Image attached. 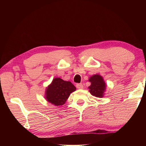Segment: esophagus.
<instances>
[{"instance_id": "esophagus-1", "label": "esophagus", "mask_w": 146, "mask_h": 146, "mask_svg": "<svg viewBox=\"0 0 146 146\" xmlns=\"http://www.w3.org/2000/svg\"><path fill=\"white\" fill-rule=\"evenodd\" d=\"M76 88L78 89H83V85L82 83H78V84L76 85Z\"/></svg>"}]
</instances>
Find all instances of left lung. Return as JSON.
I'll return each instance as SVG.
<instances>
[{"label":"left lung","mask_w":146,"mask_h":146,"mask_svg":"<svg viewBox=\"0 0 146 146\" xmlns=\"http://www.w3.org/2000/svg\"><path fill=\"white\" fill-rule=\"evenodd\" d=\"M91 85L88 86L89 92L96 97H103L105 90V83L102 77L99 75H95L89 79Z\"/></svg>","instance_id":"1"}]
</instances>
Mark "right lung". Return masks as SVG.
I'll list each match as a JSON object with an SVG mask.
<instances>
[{
	"mask_svg": "<svg viewBox=\"0 0 146 146\" xmlns=\"http://www.w3.org/2000/svg\"><path fill=\"white\" fill-rule=\"evenodd\" d=\"M75 90L76 87L70 82L54 78L46 89V99L56 106H60L64 105L71 93Z\"/></svg>",
	"mask_w": 146,
	"mask_h": 146,
	"instance_id": "1",
	"label": "right lung"
}]
</instances>
